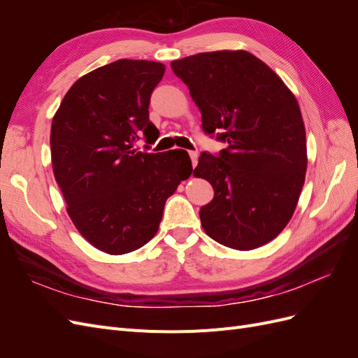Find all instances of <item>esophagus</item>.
I'll return each mask as SVG.
<instances>
[{
  "label": "esophagus",
  "mask_w": 358,
  "mask_h": 358,
  "mask_svg": "<svg viewBox=\"0 0 358 358\" xmlns=\"http://www.w3.org/2000/svg\"><path fill=\"white\" fill-rule=\"evenodd\" d=\"M189 158L192 161V167H196L197 161H199V154L196 152V150H189Z\"/></svg>",
  "instance_id": "esophagus-1"
}]
</instances>
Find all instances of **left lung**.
Listing matches in <instances>:
<instances>
[{
  "instance_id": "left-lung-1",
  "label": "left lung",
  "mask_w": 358,
  "mask_h": 358,
  "mask_svg": "<svg viewBox=\"0 0 358 358\" xmlns=\"http://www.w3.org/2000/svg\"><path fill=\"white\" fill-rule=\"evenodd\" d=\"M171 70L188 86L204 133L227 143L218 157L201 154L194 169L215 189L200 209L203 230L239 251L273 241L296 210L308 167L294 94L246 50L197 53L171 61Z\"/></svg>"
}]
</instances>
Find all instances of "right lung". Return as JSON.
<instances>
[{"label":"right lung","mask_w":358,"mask_h":358,"mask_svg":"<svg viewBox=\"0 0 358 358\" xmlns=\"http://www.w3.org/2000/svg\"><path fill=\"white\" fill-rule=\"evenodd\" d=\"M164 71L154 61L107 64L76 80L53 116L52 167L67 213L106 254L133 252L152 239L166 200L192 171L187 150L134 149L140 136L158 138L148 109Z\"/></svg>","instance_id":"add662e5"}]
</instances>
